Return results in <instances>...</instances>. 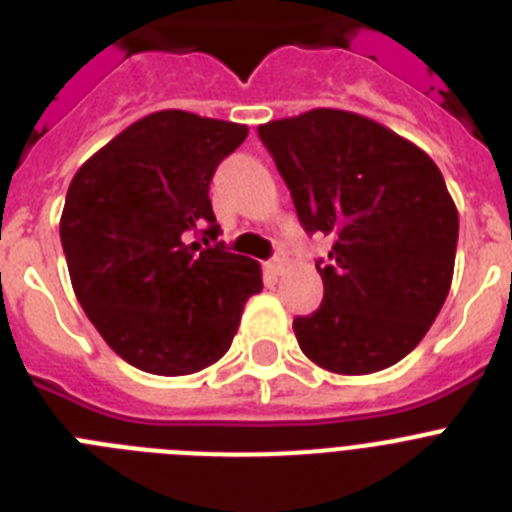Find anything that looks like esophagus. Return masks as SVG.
<instances>
[{
    "mask_svg": "<svg viewBox=\"0 0 512 512\" xmlns=\"http://www.w3.org/2000/svg\"><path fill=\"white\" fill-rule=\"evenodd\" d=\"M266 269H269V274L279 277V274H282V271H284V256H282V253H277V256H274V259H271L269 264H266Z\"/></svg>",
    "mask_w": 512,
    "mask_h": 512,
    "instance_id": "obj_1",
    "label": "esophagus"
}]
</instances>
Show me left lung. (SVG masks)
<instances>
[{
	"mask_svg": "<svg viewBox=\"0 0 512 512\" xmlns=\"http://www.w3.org/2000/svg\"><path fill=\"white\" fill-rule=\"evenodd\" d=\"M307 233L333 235L323 305L295 318L297 343L325 372H382L413 351L454 279L459 212L433 158L346 110L259 125Z\"/></svg>",
	"mask_w": 512,
	"mask_h": 512,
	"instance_id": "1",
	"label": "left lung"
}]
</instances>
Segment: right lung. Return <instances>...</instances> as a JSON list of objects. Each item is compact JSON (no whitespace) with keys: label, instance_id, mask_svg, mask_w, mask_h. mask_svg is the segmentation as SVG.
<instances>
[{"label":"right lung","instance_id":"obj_1","mask_svg":"<svg viewBox=\"0 0 512 512\" xmlns=\"http://www.w3.org/2000/svg\"><path fill=\"white\" fill-rule=\"evenodd\" d=\"M246 135L238 122L153 112L71 179L61 212L71 287L107 346L140 372L184 377L223 359L243 305L264 287L259 261L187 241L202 223L212 241L220 233L207 192Z\"/></svg>","mask_w":512,"mask_h":512}]
</instances>
